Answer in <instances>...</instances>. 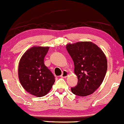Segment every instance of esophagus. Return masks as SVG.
<instances>
[{
	"mask_svg": "<svg viewBox=\"0 0 124 124\" xmlns=\"http://www.w3.org/2000/svg\"><path fill=\"white\" fill-rule=\"evenodd\" d=\"M68 75H69V73H68L67 71H66V70H64L62 72V74L61 75V78H66V77H67Z\"/></svg>",
	"mask_w": 124,
	"mask_h": 124,
	"instance_id": "34e87169",
	"label": "esophagus"
}]
</instances>
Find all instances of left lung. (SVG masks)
<instances>
[{
  "label": "left lung",
  "mask_w": 124,
  "mask_h": 124,
  "mask_svg": "<svg viewBox=\"0 0 124 124\" xmlns=\"http://www.w3.org/2000/svg\"><path fill=\"white\" fill-rule=\"evenodd\" d=\"M75 65L78 84L71 87L73 93L85 97L93 93L103 81L107 71L106 55L91 41L69 43L66 46Z\"/></svg>",
  "instance_id": "obj_1"
}]
</instances>
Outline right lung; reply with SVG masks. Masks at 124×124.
<instances>
[{
  "label": "right lung",
  "instance_id": "obj_1",
  "mask_svg": "<svg viewBox=\"0 0 124 124\" xmlns=\"http://www.w3.org/2000/svg\"><path fill=\"white\" fill-rule=\"evenodd\" d=\"M49 47L33 46L19 61L18 78L23 88L33 95L41 97L51 89L55 78L44 63Z\"/></svg>",
  "mask_w": 124,
  "mask_h": 124
}]
</instances>
